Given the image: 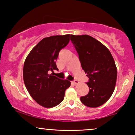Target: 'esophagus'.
I'll use <instances>...</instances> for the list:
<instances>
[{"label":"esophagus","instance_id":"obj_1","mask_svg":"<svg viewBox=\"0 0 135 135\" xmlns=\"http://www.w3.org/2000/svg\"><path fill=\"white\" fill-rule=\"evenodd\" d=\"M72 83L74 85H76V84H78V83H79V81H78V80H74V81H72Z\"/></svg>","mask_w":135,"mask_h":135}]
</instances>
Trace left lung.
Segmentation results:
<instances>
[{
  "label": "left lung",
  "instance_id": "left-lung-1",
  "mask_svg": "<svg viewBox=\"0 0 135 135\" xmlns=\"http://www.w3.org/2000/svg\"><path fill=\"white\" fill-rule=\"evenodd\" d=\"M77 51L81 67L89 81V92L80 97L83 105L97 108L106 103L113 94L117 69L110 50L103 44L88 35H70Z\"/></svg>",
  "mask_w": 135,
  "mask_h": 135
}]
</instances>
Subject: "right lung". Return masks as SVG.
<instances>
[{"label": "right lung", "instance_id": "add662e5", "mask_svg": "<svg viewBox=\"0 0 135 135\" xmlns=\"http://www.w3.org/2000/svg\"><path fill=\"white\" fill-rule=\"evenodd\" d=\"M70 34L46 37L30 51L25 59L23 77L32 98L45 108H52L64 99L70 81L61 80L49 71L58 70L56 65L59 52L70 41Z\"/></svg>", "mask_w": 135, "mask_h": 135}]
</instances>
